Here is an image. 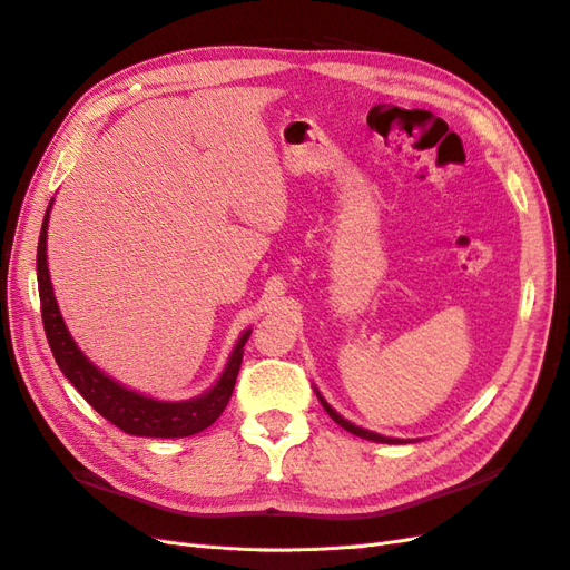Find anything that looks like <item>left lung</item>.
<instances>
[{"instance_id": "left-lung-1", "label": "left lung", "mask_w": 570, "mask_h": 570, "mask_svg": "<svg viewBox=\"0 0 570 570\" xmlns=\"http://www.w3.org/2000/svg\"><path fill=\"white\" fill-rule=\"evenodd\" d=\"M318 400H321V404H323V409L327 411V416H331L337 425H342L344 430H350L352 435H358V438H364V440H373V442H387V444H394V442H400V440H394V438H383V435H375V433H371V430H364V428H358V425H354V423H350V421H344L337 411H333L331 406L325 404V400L323 396L318 394Z\"/></svg>"}]
</instances>
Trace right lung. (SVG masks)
<instances>
[{"instance_id":"right-lung-1","label":"right lung","mask_w":570,"mask_h":570,"mask_svg":"<svg viewBox=\"0 0 570 570\" xmlns=\"http://www.w3.org/2000/svg\"><path fill=\"white\" fill-rule=\"evenodd\" d=\"M47 218H49V209L45 214L40 239H38V287H40L42 325H45L49 350L55 354L61 373L85 396V402H88L99 416H105L109 423H114L128 435L187 438V435L202 433L204 428L216 423L223 409H226L230 402L239 366H243V354H245L243 347L249 340L252 331H247L243 337H239L228 366L220 375V381L209 392L197 396V400L157 402L114 383L111 377L97 371L90 361L82 356V352L76 347V342L71 340V335H68L66 325L61 321L55 292H51V283H49V271H47Z\"/></svg>"}]
</instances>
